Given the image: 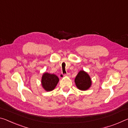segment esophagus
<instances>
[{
    "label": "esophagus",
    "instance_id": "obj_1",
    "mask_svg": "<svg viewBox=\"0 0 128 128\" xmlns=\"http://www.w3.org/2000/svg\"><path fill=\"white\" fill-rule=\"evenodd\" d=\"M64 76H67L70 77V73H68V74H66L64 75Z\"/></svg>",
    "mask_w": 128,
    "mask_h": 128
}]
</instances>
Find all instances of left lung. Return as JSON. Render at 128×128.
Segmentation results:
<instances>
[{"mask_svg": "<svg viewBox=\"0 0 128 128\" xmlns=\"http://www.w3.org/2000/svg\"><path fill=\"white\" fill-rule=\"evenodd\" d=\"M76 87L81 91H86L92 85V80L90 75L84 70H80L75 78Z\"/></svg>", "mask_w": 128, "mask_h": 128, "instance_id": "1", "label": "left lung"}]
</instances>
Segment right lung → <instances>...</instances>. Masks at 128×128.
<instances>
[{
	"instance_id": "obj_1",
	"label": "right lung",
	"mask_w": 128,
	"mask_h": 128,
	"mask_svg": "<svg viewBox=\"0 0 128 128\" xmlns=\"http://www.w3.org/2000/svg\"><path fill=\"white\" fill-rule=\"evenodd\" d=\"M59 82V78L56 75L44 72L42 76L41 85L46 91H51L55 88Z\"/></svg>"
}]
</instances>
